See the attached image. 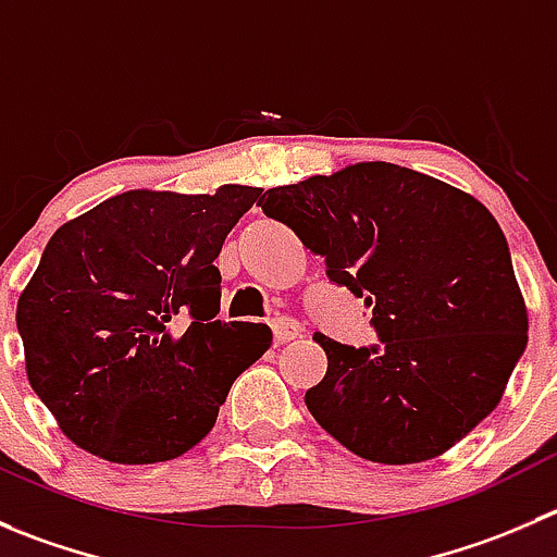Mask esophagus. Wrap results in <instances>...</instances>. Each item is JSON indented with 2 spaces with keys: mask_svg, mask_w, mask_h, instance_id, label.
<instances>
[{
  "mask_svg": "<svg viewBox=\"0 0 557 557\" xmlns=\"http://www.w3.org/2000/svg\"><path fill=\"white\" fill-rule=\"evenodd\" d=\"M298 336H300V325L295 320H289V317H278V320H273V342L275 344H287Z\"/></svg>",
  "mask_w": 557,
  "mask_h": 557,
  "instance_id": "34e87169",
  "label": "esophagus"
}]
</instances>
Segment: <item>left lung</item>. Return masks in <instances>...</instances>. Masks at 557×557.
<instances>
[{
    "mask_svg": "<svg viewBox=\"0 0 557 557\" xmlns=\"http://www.w3.org/2000/svg\"><path fill=\"white\" fill-rule=\"evenodd\" d=\"M259 205L372 306L380 344L314 336L327 372L306 407L327 434L369 462L412 465L495 410L525 352L528 311L506 235L479 199L372 161L270 188Z\"/></svg>",
    "mask_w": 557,
    "mask_h": 557,
    "instance_id": "left-lung-1",
    "label": "left lung"
}]
</instances>
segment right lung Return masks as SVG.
<instances>
[{"label":"right lung","instance_id":"right-lung-1","mask_svg":"<svg viewBox=\"0 0 557 557\" xmlns=\"http://www.w3.org/2000/svg\"><path fill=\"white\" fill-rule=\"evenodd\" d=\"M259 188L128 190L67 221L18 298L26 377L67 441L116 465L180 457L262 358V322H221L213 259Z\"/></svg>","mask_w":557,"mask_h":557}]
</instances>
